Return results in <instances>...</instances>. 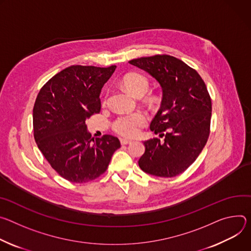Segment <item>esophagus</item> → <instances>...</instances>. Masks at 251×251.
Instances as JSON below:
<instances>
[{"label":"esophagus","instance_id":"34e87169","mask_svg":"<svg viewBox=\"0 0 251 251\" xmlns=\"http://www.w3.org/2000/svg\"><path fill=\"white\" fill-rule=\"evenodd\" d=\"M121 144L122 145H129L131 144V141L130 140H127V138H121Z\"/></svg>","mask_w":251,"mask_h":251}]
</instances>
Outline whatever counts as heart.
Instances as JSON below:
<instances>
[{"label": "heart", "mask_w": 251, "mask_h": 251, "mask_svg": "<svg viewBox=\"0 0 251 251\" xmlns=\"http://www.w3.org/2000/svg\"><path fill=\"white\" fill-rule=\"evenodd\" d=\"M124 87L132 95L137 93H146L149 88L148 78L141 74H129L123 78ZM147 123V117L142 111L122 114L114 122V129L124 136L135 135L140 127Z\"/></svg>", "instance_id": "heart-1"}]
</instances>
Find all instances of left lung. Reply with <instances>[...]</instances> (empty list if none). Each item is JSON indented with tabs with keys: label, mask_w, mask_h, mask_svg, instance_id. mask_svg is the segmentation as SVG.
<instances>
[{
	"label": "left lung",
	"mask_w": 251,
	"mask_h": 251,
	"mask_svg": "<svg viewBox=\"0 0 251 251\" xmlns=\"http://www.w3.org/2000/svg\"><path fill=\"white\" fill-rule=\"evenodd\" d=\"M130 65L144 70L162 90L160 108L151 123L159 138L144 142L138 160L147 174L174 177L183 173L203 150L209 135L211 100L199 73L168 54L134 59Z\"/></svg>",
	"instance_id": "left-lung-1"
}]
</instances>
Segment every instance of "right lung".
I'll return each instance as SVG.
<instances>
[{
    "instance_id": "obj_1",
    "label": "right lung",
    "mask_w": 251,
    "mask_h": 251,
    "mask_svg": "<svg viewBox=\"0 0 251 251\" xmlns=\"http://www.w3.org/2000/svg\"><path fill=\"white\" fill-rule=\"evenodd\" d=\"M117 66H71L50 78L33 109L34 136L51 168L71 182L96 179L121 148L119 138H92L86 120L100 113V95Z\"/></svg>"
}]
</instances>
